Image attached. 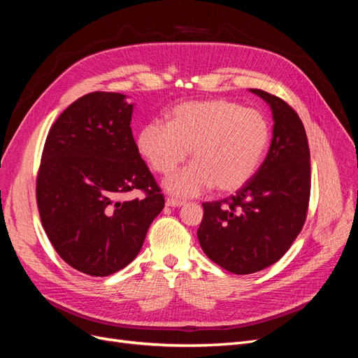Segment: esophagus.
Segmentation results:
<instances>
[{"label": "esophagus", "instance_id": "esophagus-1", "mask_svg": "<svg viewBox=\"0 0 358 358\" xmlns=\"http://www.w3.org/2000/svg\"><path fill=\"white\" fill-rule=\"evenodd\" d=\"M185 204V201L183 200H178V199H173V197H169L166 200V206H169V208H180V206Z\"/></svg>", "mask_w": 358, "mask_h": 358}]
</instances>
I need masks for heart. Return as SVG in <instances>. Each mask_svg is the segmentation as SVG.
I'll return each mask as SVG.
<instances>
[{
    "mask_svg": "<svg viewBox=\"0 0 358 358\" xmlns=\"http://www.w3.org/2000/svg\"><path fill=\"white\" fill-rule=\"evenodd\" d=\"M167 117V124L154 121L142 128L138 149L159 175L182 164L191 149L192 164L166 182L176 196H197L212 187L237 191L252 179L270 143L266 117L236 101L182 103Z\"/></svg>",
    "mask_w": 358,
    "mask_h": 358,
    "instance_id": "heart-1",
    "label": "heart"
}]
</instances>
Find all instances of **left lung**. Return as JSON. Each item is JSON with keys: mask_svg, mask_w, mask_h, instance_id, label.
Masks as SVG:
<instances>
[{"mask_svg": "<svg viewBox=\"0 0 358 358\" xmlns=\"http://www.w3.org/2000/svg\"><path fill=\"white\" fill-rule=\"evenodd\" d=\"M251 91L272 107V145L234 196L203 203L197 230L204 254L234 275L259 272L284 257L305 225L310 197V152L301 119L279 96Z\"/></svg>", "mask_w": 358, "mask_h": 358, "instance_id": "obj_1", "label": "left lung"}]
</instances>
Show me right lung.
Masks as SVG:
<instances>
[{
	"mask_svg": "<svg viewBox=\"0 0 358 358\" xmlns=\"http://www.w3.org/2000/svg\"><path fill=\"white\" fill-rule=\"evenodd\" d=\"M117 92H90L50 127L36 182V199L52 246L73 268L109 276L142 249L164 196L138 154L133 104ZM137 189L142 199L124 201Z\"/></svg>",
	"mask_w": 358,
	"mask_h": 358,
	"instance_id": "1",
	"label": "right lung"
}]
</instances>
